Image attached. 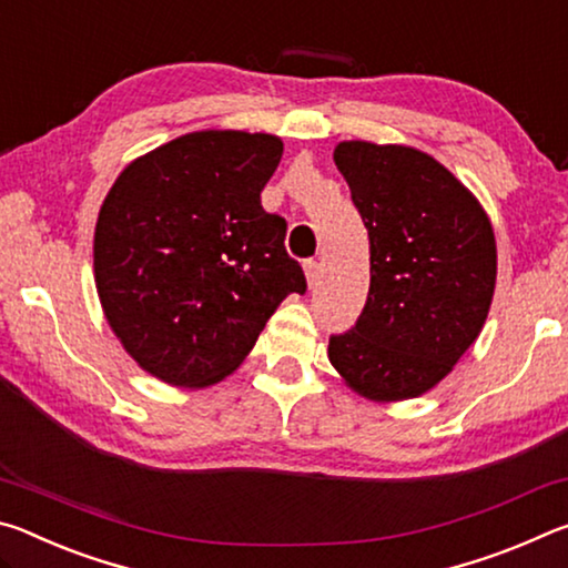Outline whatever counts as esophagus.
I'll return each instance as SVG.
<instances>
[{
	"label": "esophagus",
	"mask_w": 568,
	"mask_h": 568,
	"mask_svg": "<svg viewBox=\"0 0 568 568\" xmlns=\"http://www.w3.org/2000/svg\"><path fill=\"white\" fill-rule=\"evenodd\" d=\"M305 277H307V285L315 287L321 281V263L318 261H305Z\"/></svg>",
	"instance_id": "34e87169"
}]
</instances>
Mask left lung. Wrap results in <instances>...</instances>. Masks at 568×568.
Instances as JSON below:
<instances>
[{
  "label": "left lung",
  "mask_w": 568,
  "mask_h": 568,
  "mask_svg": "<svg viewBox=\"0 0 568 568\" xmlns=\"http://www.w3.org/2000/svg\"><path fill=\"white\" fill-rule=\"evenodd\" d=\"M333 160L371 240L368 301L328 358L363 398H416L444 381L484 328L496 240L478 200L426 152L341 142Z\"/></svg>",
  "instance_id": "obj_1"
}]
</instances>
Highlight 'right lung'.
I'll use <instances>...</instances> for the list:
<instances>
[{
  "label": "right lung",
  "instance_id": "1",
  "mask_svg": "<svg viewBox=\"0 0 568 568\" xmlns=\"http://www.w3.org/2000/svg\"><path fill=\"white\" fill-rule=\"evenodd\" d=\"M283 158L265 132L203 130L130 162L94 227V283L140 368L182 388L230 376L305 275L261 192Z\"/></svg>",
  "mask_w": 568,
  "mask_h": 568
}]
</instances>
